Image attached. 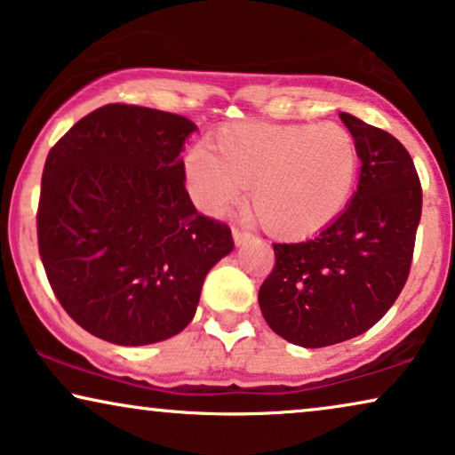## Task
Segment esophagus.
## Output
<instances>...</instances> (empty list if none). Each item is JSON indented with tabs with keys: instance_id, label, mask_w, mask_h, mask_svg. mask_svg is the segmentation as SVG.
Listing matches in <instances>:
<instances>
[{
	"instance_id": "esophagus-1",
	"label": "esophagus",
	"mask_w": 455,
	"mask_h": 455,
	"mask_svg": "<svg viewBox=\"0 0 455 455\" xmlns=\"http://www.w3.org/2000/svg\"><path fill=\"white\" fill-rule=\"evenodd\" d=\"M232 235H234V242H235V244H238V246L244 244L246 240L252 238V234L248 232V229H242V228H234V229H232Z\"/></svg>"
}]
</instances>
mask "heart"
<instances>
[{
    "label": "heart",
    "mask_w": 455,
    "mask_h": 455,
    "mask_svg": "<svg viewBox=\"0 0 455 455\" xmlns=\"http://www.w3.org/2000/svg\"><path fill=\"white\" fill-rule=\"evenodd\" d=\"M360 173L358 142L339 124L240 122L217 130L211 148L184 157L190 196L221 215L251 186L257 221L277 238H304L344 213Z\"/></svg>",
    "instance_id": "1"
}]
</instances>
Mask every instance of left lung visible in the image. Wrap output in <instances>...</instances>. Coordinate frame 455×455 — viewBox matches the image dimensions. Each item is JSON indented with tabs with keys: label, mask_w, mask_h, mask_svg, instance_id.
Instances as JSON below:
<instances>
[{
	"label": "left lung",
	"mask_w": 455,
	"mask_h": 455,
	"mask_svg": "<svg viewBox=\"0 0 455 455\" xmlns=\"http://www.w3.org/2000/svg\"><path fill=\"white\" fill-rule=\"evenodd\" d=\"M360 151L352 203L315 238L273 244L259 290L267 325L290 344L325 347L371 329L397 300L412 265L422 188L395 136L339 114Z\"/></svg>",
	"instance_id": "obj_1"
}]
</instances>
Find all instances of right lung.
Here are the masks:
<instances>
[{
	"instance_id": "add662e5",
	"label": "right lung",
	"mask_w": 455,
	"mask_h": 455,
	"mask_svg": "<svg viewBox=\"0 0 455 455\" xmlns=\"http://www.w3.org/2000/svg\"><path fill=\"white\" fill-rule=\"evenodd\" d=\"M188 117L109 103L74 124L43 167L36 238L49 285L80 327L117 346L182 331L232 229L184 184Z\"/></svg>"
}]
</instances>
